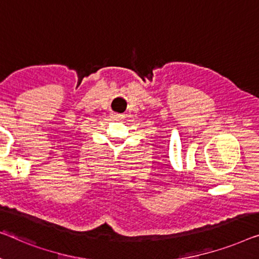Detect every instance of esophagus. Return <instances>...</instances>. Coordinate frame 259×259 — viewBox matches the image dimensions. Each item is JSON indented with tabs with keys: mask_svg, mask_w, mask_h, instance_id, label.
<instances>
[{
	"mask_svg": "<svg viewBox=\"0 0 259 259\" xmlns=\"http://www.w3.org/2000/svg\"><path fill=\"white\" fill-rule=\"evenodd\" d=\"M116 118H121V115H115Z\"/></svg>",
	"mask_w": 259,
	"mask_h": 259,
	"instance_id": "esophagus-1",
	"label": "esophagus"
}]
</instances>
